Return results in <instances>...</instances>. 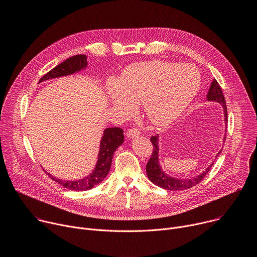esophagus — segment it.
Returning <instances> with one entry per match:
<instances>
[{"mask_svg":"<svg viewBox=\"0 0 257 257\" xmlns=\"http://www.w3.org/2000/svg\"><path fill=\"white\" fill-rule=\"evenodd\" d=\"M140 134V131L137 129V128H131L129 129L127 132H126V136L127 138H134V137H137L138 135Z\"/></svg>","mask_w":257,"mask_h":257,"instance_id":"34e87169","label":"esophagus"}]
</instances>
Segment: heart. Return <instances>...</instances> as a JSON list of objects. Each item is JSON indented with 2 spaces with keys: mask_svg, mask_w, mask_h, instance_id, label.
<instances>
[{
  "mask_svg": "<svg viewBox=\"0 0 257 257\" xmlns=\"http://www.w3.org/2000/svg\"><path fill=\"white\" fill-rule=\"evenodd\" d=\"M201 75L192 65L152 61L127 67L117 81L106 89L107 100L123 114L131 113L135 104L156 126L176 121L199 91Z\"/></svg>",
  "mask_w": 257,
  "mask_h": 257,
  "instance_id": "1",
  "label": "heart"
}]
</instances>
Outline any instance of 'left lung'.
<instances>
[{"label":"left lung","mask_w":257,"mask_h":257,"mask_svg":"<svg viewBox=\"0 0 257 257\" xmlns=\"http://www.w3.org/2000/svg\"><path fill=\"white\" fill-rule=\"evenodd\" d=\"M206 99L207 101H214V102H218L219 104L222 105L223 109H224V116H225V124L227 125L228 123V112H227V104H226V100L222 91L221 86L217 83V81L215 79L212 80L207 95H206ZM226 140V135L223 138V142H225ZM151 141L154 145V152L153 155L146 165V175H148L149 179L156 184L157 186L164 188L166 190H172V191H177V190H185V189H189L195 185H197L199 182H201L203 180V178L207 175V173L209 172V170L211 169L214 161H212V163L208 166V168H206L200 175L190 178V179H181V178H175L172 177L168 174H166L161 165H160V159H159V154H160V146H159V135L157 136H152ZM223 150L219 151L216 156L215 159L221 155Z\"/></svg>","instance_id":"1"}]
</instances>
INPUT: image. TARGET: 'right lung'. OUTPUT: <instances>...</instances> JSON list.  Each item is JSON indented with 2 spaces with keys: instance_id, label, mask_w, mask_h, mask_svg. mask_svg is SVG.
Listing matches in <instances>:
<instances>
[{
  "instance_id": "obj_1",
  "label": "right lung",
  "mask_w": 257,
  "mask_h": 257,
  "mask_svg": "<svg viewBox=\"0 0 257 257\" xmlns=\"http://www.w3.org/2000/svg\"><path fill=\"white\" fill-rule=\"evenodd\" d=\"M86 67H87V57L85 55H76L74 57L67 59L66 61L59 64L51 71H49L45 76H43V78H41L39 83L49 79L72 75L74 74V73H78L81 70H84ZM123 142H124V135H123V130L121 128L119 127L105 128L103 130V134L100 139L99 152H98L96 165L93 171L83 179L74 180V181L62 180L54 177L47 171L45 172L48 174V176L52 180L59 183L60 185L64 186L67 189L74 190V191L89 190L95 187L96 185H98L101 181H103L109 169H111L114 153Z\"/></svg>"
}]
</instances>
